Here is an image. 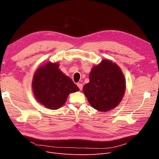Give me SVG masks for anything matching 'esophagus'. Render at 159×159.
Returning a JSON list of instances; mask_svg holds the SVG:
<instances>
[{
	"label": "esophagus",
	"mask_w": 159,
	"mask_h": 159,
	"mask_svg": "<svg viewBox=\"0 0 159 159\" xmlns=\"http://www.w3.org/2000/svg\"><path fill=\"white\" fill-rule=\"evenodd\" d=\"M77 85H78V87L79 88L80 90H81V89H82V88H83V84H81V83H78V84H77Z\"/></svg>",
	"instance_id": "1"
}]
</instances>
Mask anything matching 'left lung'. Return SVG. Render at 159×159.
<instances>
[{
    "instance_id": "obj_1",
    "label": "left lung",
    "mask_w": 159,
    "mask_h": 159,
    "mask_svg": "<svg viewBox=\"0 0 159 159\" xmlns=\"http://www.w3.org/2000/svg\"><path fill=\"white\" fill-rule=\"evenodd\" d=\"M125 79L119 66L103 60L89 74V82L83 91L89 104L99 111H108L121 102L125 91Z\"/></svg>"
}]
</instances>
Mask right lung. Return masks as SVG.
Returning a JSON list of instances; mask_svg holds the SVG:
<instances>
[{"instance_id": "1", "label": "right lung", "mask_w": 159, "mask_h": 159, "mask_svg": "<svg viewBox=\"0 0 159 159\" xmlns=\"http://www.w3.org/2000/svg\"><path fill=\"white\" fill-rule=\"evenodd\" d=\"M32 87L38 102L50 109H59L70 93L79 90L69 77L60 71L58 64L50 61L37 69Z\"/></svg>"}]
</instances>
